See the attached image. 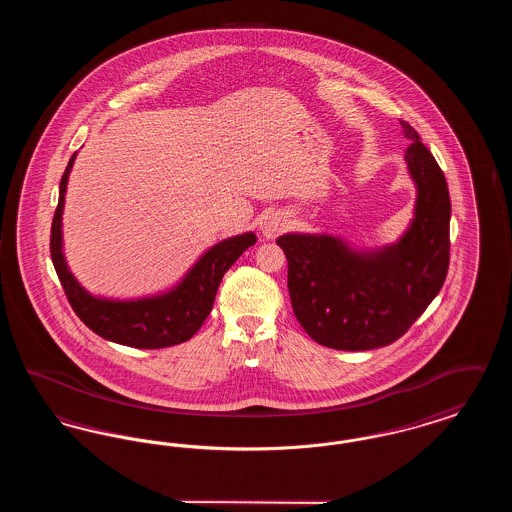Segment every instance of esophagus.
<instances>
[{
    "mask_svg": "<svg viewBox=\"0 0 512 512\" xmlns=\"http://www.w3.org/2000/svg\"><path fill=\"white\" fill-rule=\"evenodd\" d=\"M284 228H286V219L280 215V213H272V215H268L263 220V224H261V234L267 238V240H272V238H276V236H280L282 232H284Z\"/></svg>",
    "mask_w": 512,
    "mask_h": 512,
    "instance_id": "1",
    "label": "esophagus"
}]
</instances>
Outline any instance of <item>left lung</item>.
Here are the masks:
<instances>
[{
  "mask_svg": "<svg viewBox=\"0 0 512 512\" xmlns=\"http://www.w3.org/2000/svg\"><path fill=\"white\" fill-rule=\"evenodd\" d=\"M405 161L416 186L414 217L393 244L355 249L332 234H284L293 313L313 340L366 351L399 340L438 295L449 268L451 199L434 155L411 124Z\"/></svg>",
  "mask_w": 512,
  "mask_h": 512,
  "instance_id": "left-lung-1",
  "label": "left lung"
}]
</instances>
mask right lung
Segmentation results:
<instances>
[{
    "label": "right lung",
    "mask_w": 512,
    "mask_h": 512,
    "mask_svg": "<svg viewBox=\"0 0 512 512\" xmlns=\"http://www.w3.org/2000/svg\"><path fill=\"white\" fill-rule=\"evenodd\" d=\"M74 159L76 153L59 184V203L51 222L49 242L53 267L74 313L103 340L136 349H161L190 340L209 317L224 272L238 261L247 247L257 242V236L245 232L209 247L184 278L167 292L136 299L94 295L74 278L63 253V207Z\"/></svg>",
    "instance_id": "1"
}]
</instances>
